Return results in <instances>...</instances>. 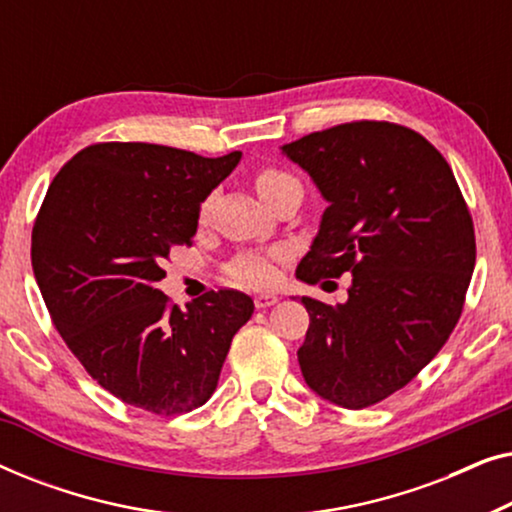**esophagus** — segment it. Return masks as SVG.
<instances>
[{
    "mask_svg": "<svg viewBox=\"0 0 512 512\" xmlns=\"http://www.w3.org/2000/svg\"><path fill=\"white\" fill-rule=\"evenodd\" d=\"M254 303L258 310H265V307L279 303V296L277 293H258V296H254Z\"/></svg>",
    "mask_w": 512,
    "mask_h": 512,
    "instance_id": "1",
    "label": "esophagus"
}]
</instances>
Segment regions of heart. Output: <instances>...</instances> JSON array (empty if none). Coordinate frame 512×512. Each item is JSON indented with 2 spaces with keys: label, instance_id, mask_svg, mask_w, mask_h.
<instances>
[{
  "label": "heart",
  "instance_id": "obj_1",
  "mask_svg": "<svg viewBox=\"0 0 512 512\" xmlns=\"http://www.w3.org/2000/svg\"><path fill=\"white\" fill-rule=\"evenodd\" d=\"M289 181H293L291 174L277 170V167H263V170H258L254 177L256 191L263 200H268L279 186L289 184ZM207 207L209 205L205 202V205H202V214L207 212ZM230 277H233L237 284L268 286L272 279H275V263H272L270 256H242L237 258L233 268H230Z\"/></svg>",
  "mask_w": 512,
  "mask_h": 512
}]
</instances>
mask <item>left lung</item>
Here are the masks:
<instances>
[{
	"label": "left lung",
	"instance_id": "1",
	"mask_svg": "<svg viewBox=\"0 0 512 512\" xmlns=\"http://www.w3.org/2000/svg\"><path fill=\"white\" fill-rule=\"evenodd\" d=\"M328 207L296 277L352 272L349 298L303 296L298 363L314 394L349 410L403 389L457 326L475 268L473 219L457 179L419 132L356 121L284 144Z\"/></svg>",
	"mask_w": 512,
	"mask_h": 512
}]
</instances>
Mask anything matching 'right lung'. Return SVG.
Segmentation results:
<instances>
[{"instance_id":"add662e5","label":"right lung","mask_w":512,"mask_h":512,"mask_svg":"<svg viewBox=\"0 0 512 512\" xmlns=\"http://www.w3.org/2000/svg\"><path fill=\"white\" fill-rule=\"evenodd\" d=\"M240 158L104 142L48 186L32 230L34 277L62 340L123 403L156 415L205 405L254 314L242 291H209L179 310L156 289L170 249L191 244L200 205Z\"/></svg>"}]
</instances>
